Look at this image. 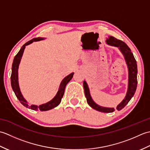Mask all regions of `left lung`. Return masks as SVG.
I'll list each match as a JSON object with an SVG mask.
<instances>
[{"instance_id": "left-lung-1", "label": "left lung", "mask_w": 150, "mask_h": 150, "mask_svg": "<svg viewBox=\"0 0 150 150\" xmlns=\"http://www.w3.org/2000/svg\"><path fill=\"white\" fill-rule=\"evenodd\" d=\"M106 42L107 44L112 46L117 47L119 49L120 52L123 55L124 59H125L126 63L128 66V90L126 92V95L122 102L117 105V110L120 111L124 108V106L129 103L131 98L134 95L137 86V62L133 56V54L132 53L131 50L129 47L126 45L122 41L117 39L112 36H109L107 39ZM83 86L84 89L85 96L86 97L87 103L89 106H91L94 110L100 111L103 113H112L115 111L113 108H106L100 106L98 105L93 101L91 97L90 89H89L88 85L86 81L83 82Z\"/></svg>"}]
</instances>
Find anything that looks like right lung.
I'll list each match as a JSON object with an SVG mask.
<instances>
[{
    "mask_svg": "<svg viewBox=\"0 0 150 150\" xmlns=\"http://www.w3.org/2000/svg\"><path fill=\"white\" fill-rule=\"evenodd\" d=\"M44 39V38H42V37L35 38V39H33L32 40L28 41V42H27L26 44H24V45L22 46L20 51H19L17 55H15V58L13 59V64H12L11 75V84L12 89L14 91L16 97H17L18 100L21 102V103L25 107L30 108L31 110H39L42 111L52 110L53 108L57 107L60 103L62 98L64 95V93L66 86L70 81H71V79L73 78V74H74V73H70L69 75L66 76V77L63 79L62 82H60L58 91H57L56 95L53 97V99H52L49 102H47V103L45 104L40 105L39 106H37V105H33V104L31 105V106L29 105L28 101L25 99L24 97H23V95H22L20 90V87H19L18 75V66H19V64H20L22 57V55H23L24 51L26 46L29 45V44L31 43H33V42H37V41H40Z\"/></svg>",
    "mask_w": 150,
    "mask_h": 150,
    "instance_id": "obj_1",
    "label": "right lung"
}]
</instances>
